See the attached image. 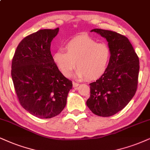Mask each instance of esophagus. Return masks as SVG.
<instances>
[{
  "mask_svg": "<svg viewBox=\"0 0 150 150\" xmlns=\"http://www.w3.org/2000/svg\"><path fill=\"white\" fill-rule=\"evenodd\" d=\"M72 83H73V88H76V87H78L79 86V83L76 82H73Z\"/></svg>",
  "mask_w": 150,
  "mask_h": 150,
  "instance_id": "esophagus-1",
  "label": "esophagus"
}]
</instances>
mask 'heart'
Wrapping results in <instances>:
<instances>
[{"label":"heart","mask_w":150,"mask_h":150,"mask_svg":"<svg viewBox=\"0 0 150 150\" xmlns=\"http://www.w3.org/2000/svg\"><path fill=\"white\" fill-rule=\"evenodd\" d=\"M64 50H58L53 55V62L64 76H69L76 64L78 69L75 76L79 79L95 80L106 71L110 56L106 44L82 35L68 42Z\"/></svg>","instance_id":"obj_1"}]
</instances>
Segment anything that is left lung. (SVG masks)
<instances>
[{
	"label": "left lung",
	"mask_w": 150,
	"mask_h": 150,
	"mask_svg": "<svg viewBox=\"0 0 150 150\" xmlns=\"http://www.w3.org/2000/svg\"><path fill=\"white\" fill-rule=\"evenodd\" d=\"M91 32L106 39L110 57L104 74L90 83V97L86 104L94 114L110 117L122 110L136 93L139 59L125 36L99 28Z\"/></svg>",
	"instance_id": "1"
}]
</instances>
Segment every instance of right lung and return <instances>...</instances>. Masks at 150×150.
I'll return each mask as SVG.
<instances>
[{
	"instance_id": "right-lung-1",
	"label": "right lung",
	"mask_w": 150,
	"mask_h": 150,
	"mask_svg": "<svg viewBox=\"0 0 150 150\" xmlns=\"http://www.w3.org/2000/svg\"><path fill=\"white\" fill-rule=\"evenodd\" d=\"M59 28L44 29L25 37L18 44L11 75L20 104L42 119L55 117L64 108L72 82L53 61L51 42Z\"/></svg>"
}]
</instances>
